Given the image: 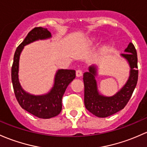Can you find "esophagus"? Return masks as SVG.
Returning <instances> with one entry per match:
<instances>
[{"instance_id": "1", "label": "esophagus", "mask_w": 147, "mask_h": 147, "mask_svg": "<svg viewBox=\"0 0 147 147\" xmlns=\"http://www.w3.org/2000/svg\"><path fill=\"white\" fill-rule=\"evenodd\" d=\"M76 76L78 77V78L82 76V71L80 70V69H78V70L76 71Z\"/></svg>"}]
</instances>
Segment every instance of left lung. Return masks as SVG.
Wrapping results in <instances>:
<instances>
[{
  "label": "left lung",
  "instance_id": "obj_1",
  "mask_svg": "<svg viewBox=\"0 0 147 147\" xmlns=\"http://www.w3.org/2000/svg\"><path fill=\"white\" fill-rule=\"evenodd\" d=\"M125 53L120 54L129 66V76L124 86L114 95L107 96L98 92L96 77L98 69L96 65L89 67L84 73V105L90 113L99 118H106L124 109L135 90L138 80L137 55L132 43L128 44Z\"/></svg>",
  "mask_w": 147,
  "mask_h": 147
}]
</instances>
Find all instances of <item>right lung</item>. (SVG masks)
Instances as JSON below:
<instances>
[{
  "label": "right lung",
  "instance_id": "1",
  "mask_svg": "<svg viewBox=\"0 0 147 147\" xmlns=\"http://www.w3.org/2000/svg\"><path fill=\"white\" fill-rule=\"evenodd\" d=\"M46 28L35 27L29 32L14 55L11 77L14 92L23 109L39 118L49 119L58 115L62 110V97L69 83L75 78V70L61 69L57 70L53 86L48 93L41 95L29 94L22 89L19 81V63L20 54L25 46L38 40L51 38Z\"/></svg>",
  "mask_w": 147,
  "mask_h": 147
}]
</instances>
